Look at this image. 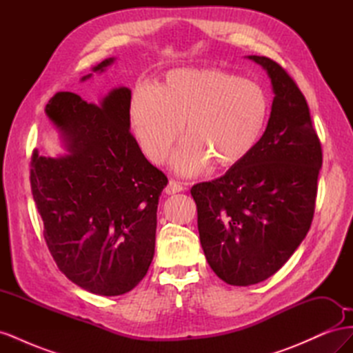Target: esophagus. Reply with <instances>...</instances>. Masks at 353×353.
<instances>
[{"label":"esophagus","mask_w":353,"mask_h":353,"mask_svg":"<svg viewBox=\"0 0 353 353\" xmlns=\"http://www.w3.org/2000/svg\"><path fill=\"white\" fill-rule=\"evenodd\" d=\"M184 190H185V187L183 184L178 183V181L170 179L168 185H166V188H165V193L166 194H175V193H181V191H184Z\"/></svg>","instance_id":"obj_1"}]
</instances>
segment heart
Segmentation results:
<instances>
[{
  "label": "heart",
  "mask_w": 353,
  "mask_h": 353,
  "mask_svg": "<svg viewBox=\"0 0 353 353\" xmlns=\"http://www.w3.org/2000/svg\"><path fill=\"white\" fill-rule=\"evenodd\" d=\"M131 125L144 154L168 159L183 128L188 134L172 157L181 175H197L212 159L239 163L258 144L268 100L258 83L218 69H175L156 87L141 83L131 99Z\"/></svg>",
  "instance_id": "b5f03b06"
}]
</instances>
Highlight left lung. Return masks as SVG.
Listing matches in <instances>:
<instances>
[{
	"instance_id": "left-lung-1",
	"label": "left lung",
	"mask_w": 353,
	"mask_h": 353,
	"mask_svg": "<svg viewBox=\"0 0 353 353\" xmlns=\"http://www.w3.org/2000/svg\"><path fill=\"white\" fill-rule=\"evenodd\" d=\"M248 59L271 79L266 130L225 175L191 188L203 252L231 285L258 284L290 259L311 228L323 165L321 143L296 82L268 57Z\"/></svg>"
}]
</instances>
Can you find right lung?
<instances>
[{"mask_svg":"<svg viewBox=\"0 0 353 353\" xmlns=\"http://www.w3.org/2000/svg\"><path fill=\"white\" fill-rule=\"evenodd\" d=\"M130 108L126 87L113 88L99 104L57 92L46 114L66 153L46 157L35 150L30 162L50 253L72 283L100 296L123 294L144 279L154 256L159 197L168 184L130 132Z\"/></svg>","mask_w":353,"mask_h":353,"instance_id":"add662e5","label":"right lung"}]
</instances>
